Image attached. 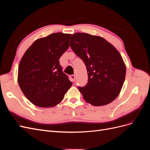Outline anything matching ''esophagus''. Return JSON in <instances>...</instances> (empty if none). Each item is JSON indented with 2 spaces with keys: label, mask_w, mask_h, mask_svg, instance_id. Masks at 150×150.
Returning a JSON list of instances; mask_svg holds the SVG:
<instances>
[{
  "label": "esophagus",
  "mask_w": 150,
  "mask_h": 150,
  "mask_svg": "<svg viewBox=\"0 0 150 150\" xmlns=\"http://www.w3.org/2000/svg\"><path fill=\"white\" fill-rule=\"evenodd\" d=\"M75 78H76V76L74 75H71L70 76V79H71L72 82H74V80H75Z\"/></svg>",
  "instance_id": "obj_1"
}]
</instances>
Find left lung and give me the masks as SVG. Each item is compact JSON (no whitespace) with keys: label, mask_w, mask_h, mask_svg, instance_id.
<instances>
[{"label":"left lung","mask_w":150,"mask_h":150,"mask_svg":"<svg viewBox=\"0 0 150 150\" xmlns=\"http://www.w3.org/2000/svg\"><path fill=\"white\" fill-rule=\"evenodd\" d=\"M70 46L86 66L88 83L79 87L84 100L95 106L111 103L118 96L126 76V65L118 51L103 38L77 33Z\"/></svg>","instance_id":"1"}]
</instances>
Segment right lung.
<instances>
[{
  "label": "right lung",
  "mask_w": 150,
  "mask_h": 150,
  "mask_svg": "<svg viewBox=\"0 0 150 150\" xmlns=\"http://www.w3.org/2000/svg\"><path fill=\"white\" fill-rule=\"evenodd\" d=\"M71 34L57 33L35 40L18 68V83L28 100L40 108L60 103L72 84L62 72L59 59L69 46Z\"/></svg>",
  "instance_id": "add662e5"
}]
</instances>
